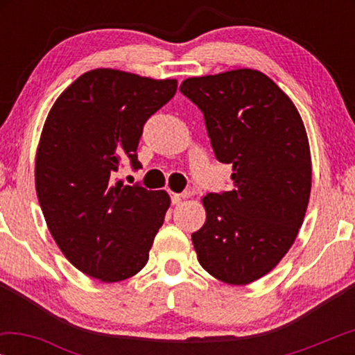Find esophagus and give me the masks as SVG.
<instances>
[{
    "mask_svg": "<svg viewBox=\"0 0 355 355\" xmlns=\"http://www.w3.org/2000/svg\"><path fill=\"white\" fill-rule=\"evenodd\" d=\"M191 197V193H171V202L173 205H178V203L182 202V198Z\"/></svg>",
    "mask_w": 355,
    "mask_h": 355,
    "instance_id": "34e87169",
    "label": "esophagus"
}]
</instances>
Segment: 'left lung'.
<instances>
[{
    "label": "left lung",
    "instance_id": "left-lung-1",
    "mask_svg": "<svg viewBox=\"0 0 355 355\" xmlns=\"http://www.w3.org/2000/svg\"><path fill=\"white\" fill-rule=\"evenodd\" d=\"M179 90L203 113L218 162L232 164L231 191L202 198L197 259L223 283H254L288 254L307 211L312 158L302 118L257 69L189 77Z\"/></svg>",
    "mask_w": 355,
    "mask_h": 355
}]
</instances>
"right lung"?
Returning a JSON list of instances; mask_svg holds the SVG:
<instances>
[{
	"mask_svg": "<svg viewBox=\"0 0 355 355\" xmlns=\"http://www.w3.org/2000/svg\"><path fill=\"white\" fill-rule=\"evenodd\" d=\"M178 90L110 67L72 82L51 106L35 157V189L53 239L77 270L118 283L147 265L168 192L114 182L121 159L140 168L144 124Z\"/></svg>",
	"mask_w": 355,
	"mask_h": 355,
	"instance_id": "obj_1",
	"label": "right lung"
}]
</instances>
